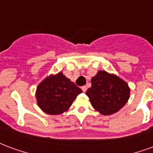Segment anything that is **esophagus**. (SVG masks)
<instances>
[{
    "instance_id": "esophagus-1",
    "label": "esophagus",
    "mask_w": 153,
    "mask_h": 153,
    "mask_svg": "<svg viewBox=\"0 0 153 153\" xmlns=\"http://www.w3.org/2000/svg\"><path fill=\"white\" fill-rule=\"evenodd\" d=\"M87 89H88V88H87V86H82V90L83 92H85L86 91H87Z\"/></svg>"
}]
</instances>
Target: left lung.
<instances>
[{
	"label": "left lung",
	"mask_w": 153,
	"mask_h": 153,
	"mask_svg": "<svg viewBox=\"0 0 153 153\" xmlns=\"http://www.w3.org/2000/svg\"><path fill=\"white\" fill-rule=\"evenodd\" d=\"M91 87L86 91L92 107L103 115L115 114L130 97L128 84L115 74L100 71L91 80Z\"/></svg>",
	"instance_id": "8db88e82"
}]
</instances>
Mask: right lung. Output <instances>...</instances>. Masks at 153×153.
<instances>
[{"mask_svg": "<svg viewBox=\"0 0 153 153\" xmlns=\"http://www.w3.org/2000/svg\"><path fill=\"white\" fill-rule=\"evenodd\" d=\"M81 92L79 88L60 72L47 77L39 83L36 88V97L42 111L56 115L66 111Z\"/></svg>", "mask_w": 153, "mask_h": 153, "instance_id": "add662e5", "label": "right lung"}]
</instances>
